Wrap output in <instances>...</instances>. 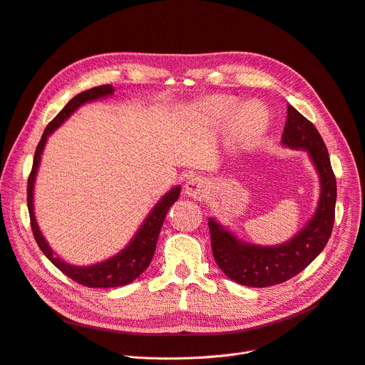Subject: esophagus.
Segmentation results:
<instances>
[{"instance_id":"obj_1","label":"esophagus","mask_w":365,"mask_h":365,"mask_svg":"<svg viewBox=\"0 0 365 365\" xmlns=\"http://www.w3.org/2000/svg\"><path fill=\"white\" fill-rule=\"evenodd\" d=\"M209 191L207 182L201 176H191L185 183V192L192 198H202Z\"/></svg>"}]
</instances>
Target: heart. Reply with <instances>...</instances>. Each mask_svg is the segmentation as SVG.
<instances>
[{"label": "heart", "instance_id": "obj_1", "mask_svg": "<svg viewBox=\"0 0 365 365\" xmlns=\"http://www.w3.org/2000/svg\"><path fill=\"white\" fill-rule=\"evenodd\" d=\"M231 97H212L205 101V110L215 122L228 120L232 115V131L242 143H252L258 140L268 128L270 116L267 110L258 104L250 103L243 106Z\"/></svg>", "mask_w": 365, "mask_h": 365}]
</instances>
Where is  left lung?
<instances>
[{"mask_svg": "<svg viewBox=\"0 0 365 365\" xmlns=\"http://www.w3.org/2000/svg\"><path fill=\"white\" fill-rule=\"evenodd\" d=\"M282 145L294 150H306L319 176L318 205L307 224L288 242L261 246L240 239L215 217H209L216 264L227 277L245 287H273L303 272L324 250L334 225L337 185L327 146L314 125L292 106H288Z\"/></svg>", "mask_w": 365, "mask_h": 365, "instance_id": "obj_1", "label": "left lung"}]
</instances>
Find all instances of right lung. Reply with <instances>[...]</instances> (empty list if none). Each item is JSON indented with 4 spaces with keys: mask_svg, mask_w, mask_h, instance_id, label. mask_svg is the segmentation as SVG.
I'll list each match as a JSON object with an SVG mask.
<instances>
[{
    "mask_svg": "<svg viewBox=\"0 0 365 365\" xmlns=\"http://www.w3.org/2000/svg\"><path fill=\"white\" fill-rule=\"evenodd\" d=\"M113 92H115V88L112 85H103V86H97V88H92L85 92L77 93L73 100L68 101V104L61 110L58 116L46 126L40 143L36 149L33 170H31L29 179H28V210H29V219H31V228H33L34 239L38 247L47 257V259H49L55 267H58L62 273L88 288L123 287V284L134 282L141 273L146 270L153 258L158 235L161 232L164 219L171 205L179 200L180 189H182L178 185L171 187L168 192H165L163 198L158 201L153 205V209L148 213L143 224L140 225L138 231L134 234L130 243L113 257L91 265H74L59 258L52 250L49 243H47V240L44 239L43 232L40 231L36 213H34V183H36L37 171L40 167L41 155L47 143V138H49V135L55 130H58L59 126L64 123L78 107L95 100L107 98L110 95H113Z\"/></svg>",
    "mask_w": 365,
    "mask_h": 365,
    "instance_id": "1",
    "label": "right lung"
}]
</instances>
